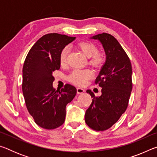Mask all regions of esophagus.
<instances>
[{"mask_svg": "<svg viewBox=\"0 0 157 157\" xmlns=\"http://www.w3.org/2000/svg\"><path fill=\"white\" fill-rule=\"evenodd\" d=\"M85 90L82 88H80V87H78V88H77V93H78V94H83Z\"/></svg>", "mask_w": 157, "mask_h": 157, "instance_id": "1", "label": "esophagus"}]
</instances>
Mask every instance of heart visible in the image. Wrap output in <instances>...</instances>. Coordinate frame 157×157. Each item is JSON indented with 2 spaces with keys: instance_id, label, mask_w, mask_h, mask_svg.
Returning a JSON list of instances; mask_svg holds the SVG:
<instances>
[{
  "instance_id": "1",
  "label": "heart",
  "mask_w": 157,
  "mask_h": 157,
  "mask_svg": "<svg viewBox=\"0 0 157 157\" xmlns=\"http://www.w3.org/2000/svg\"><path fill=\"white\" fill-rule=\"evenodd\" d=\"M78 47L85 57L89 58V63L90 65L95 68H100L104 64L105 62V54L103 52H98L96 46L91 42H80L78 44ZM68 52V49L67 47L64 48L60 52L59 61L62 65L66 63ZM92 75V72L89 69H75L68 75V79L73 84L82 86L86 83L87 80L91 78Z\"/></svg>"
}]
</instances>
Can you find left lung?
<instances>
[{"label":"left lung","instance_id":"left-lung-1","mask_svg":"<svg viewBox=\"0 0 157 157\" xmlns=\"http://www.w3.org/2000/svg\"><path fill=\"white\" fill-rule=\"evenodd\" d=\"M90 39L99 41L106 55L95 84L102 88V95L95 97L91 90L92 102L85 113V122L95 131H104L115 124L128 105L132 89V64L116 39L103 33Z\"/></svg>","mask_w":157,"mask_h":157}]
</instances>
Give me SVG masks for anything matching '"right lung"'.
<instances>
[{
    "mask_svg": "<svg viewBox=\"0 0 157 157\" xmlns=\"http://www.w3.org/2000/svg\"><path fill=\"white\" fill-rule=\"evenodd\" d=\"M75 37L45 34L30 50L23 68L22 89L26 107L34 122L42 128L52 129L64 123L66 107L75 98L73 85L55 89L52 73L60 68L59 55Z\"/></svg>",
    "mask_w": 157,
    "mask_h": 157,
    "instance_id": "add662e5",
    "label": "right lung"
}]
</instances>
